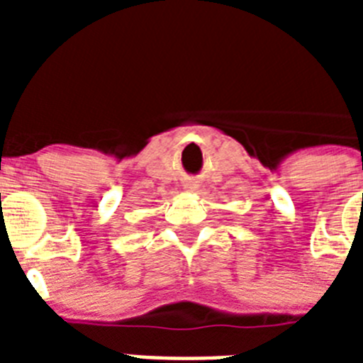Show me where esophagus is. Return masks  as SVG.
Instances as JSON below:
<instances>
[{
	"instance_id": "esophagus-1",
	"label": "esophagus",
	"mask_w": 363,
	"mask_h": 363,
	"mask_svg": "<svg viewBox=\"0 0 363 363\" xmlns=\"http://www.w3.org/2000/svg\"><path fill=\"white\" fill-rule=\"evenodd\" d=\"M196 189H198V184H196V182H189V184L185 185V191H189V192L196 191Z\"/></svg>"
}]
</instances>
